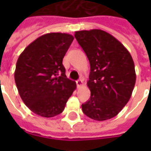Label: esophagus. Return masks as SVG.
<instances>
[{
    "label": "esophagus",
    "instance_id": "esophagus-1",
    "mask_svg": "<svg viewBox=\"0 0 151 151\" xmlns=\"http://www.w3.org/2000/svg\"><path fill=\"white\" fill-rule=\"evenodd\" d=\"M76 83H77V86H78V88L81 87V86L83 85V80H82V79L78 80L77 81H76Z\"/></svg>",
    "mask_w": 151,
    "mask_h": 151
}]
</instances>
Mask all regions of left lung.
Returning a JSON list of instances; mask_svg holds the SVG:
<instances>
[{"mask_svg": "<svg viewBox=\"0 0 151 151\" xmlns=\"http://www.w3.org/2000/svg\"><path fill=\"white\" fill-rule=\"evenodd\" d=\"M78 44L89 60L90 99L81 105L86 116L106 121L119 114L136 84L133 59L118 40L102 29L76 31Z\"/></svg>", "mask_w": 151, "mask_h": 151, "instance_id": "left-lung-1", "label": "left lung"}]
</instances>
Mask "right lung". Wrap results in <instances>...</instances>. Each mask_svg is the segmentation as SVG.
Masks as SVG:
<instances>
[{
    "label": "right lung",
    "instance_id": "right-lung-1",
    "mask_svg": "<svg viewBox=\"0 0 151 151\" xmlns=\"http://www.w3.org/2000/svg\"><path fill=\"white\" fill-rule=\"evenodd\" d=\"M73 41L69 34L49 33L39 37L20 54L15 81L21 99L34 114L52 117L63 111L76 89L66 78L63 59Z\"/></svg>",
    "mask_w": 151,
    "mask_h": 151
}]
</instances>
